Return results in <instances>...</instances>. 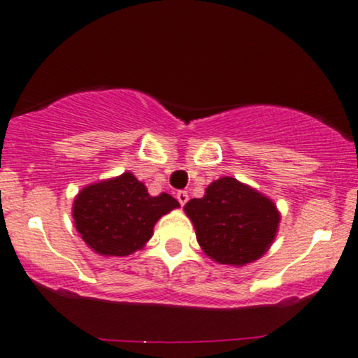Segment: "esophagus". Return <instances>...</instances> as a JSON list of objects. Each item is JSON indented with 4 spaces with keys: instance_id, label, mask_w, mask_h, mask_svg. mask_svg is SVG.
<instances>
[{
    "instance_id": "1",
    "label": "esophagus",
    "mask_w": 358,
    "mask_h": 358,
    "mask_svg": "<svg viewBox=\"0 0 358 358\" xmlns=\"http://www.w3.org/2000/svg\"><path fill=\"white\" fill-rule=\"evenodd\" d=\"M176 200H178L180 205L183 206L185 203L188 201V193L187 192H178V193H176Z\"/></svg>"
}]
</instances>
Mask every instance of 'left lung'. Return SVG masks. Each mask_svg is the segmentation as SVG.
Returning <instances> with one entry per match:
<instances>
[{
  "mask_svg": "<svg viewBox=\"0 0 358 358\" xmlns=\"http://www.w3.org/2000/svg\"><path fill=\"white\" fill-rule=\"evenodd\" d=\"M185 213L203 252L220 264L244 266L259 259L273 244L280 215L274 201L231 176L208 185Z\"/></svg>",
  "mask_w": 358,
  "mask_h": 358,
  "instance_id": "obj_1",
  "label": "left lung"
}]
</instances>
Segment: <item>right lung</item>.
<instances>
[{
	"instance_id": "right-lung-1",
	"label": "right lung",
	"mask_w": 358,
	"mask_h": 358,
	"mask_svg": "<svg viewBox=\"0 0 358 358\" xmlns=\"http://www.w3.org/2000/svg\"><path fill=\"white\" fill-rule=\"evenodd\" d=\"M169 193L148 194L130 171L83 188L72 205L76 229L102 256H129L142 250L162 216L178 208Z\"/></svg>"
}]
</instances>
